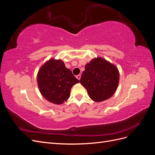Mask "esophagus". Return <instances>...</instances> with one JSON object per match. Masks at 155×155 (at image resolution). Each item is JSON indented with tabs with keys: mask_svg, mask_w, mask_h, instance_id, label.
<instances>
[{
	"mask_svg": "<svg viewBox=\"0 0 155 155\" xmlns=\"http://www.w3.org/2000/svg\"><path fill=\"white\" fill-rule=\"evenodd\" d=\"M76 78H77L78 79H79V80H80V79H81V75H80V74L78 75V76H76Z\"/></svg>",
	"mask_w": 155,
	"mask_h": 155,
	"instance_id": "esophagus-1",
	"label": "esophagus"
}]
</instances>
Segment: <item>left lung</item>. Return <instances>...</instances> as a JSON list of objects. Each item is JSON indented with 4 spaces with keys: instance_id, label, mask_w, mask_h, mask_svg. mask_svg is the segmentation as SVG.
Here are the masks:
<instances>
[{
    "instance_id": "obj_1",
    "label": "left lung",
    "mask_w": 155,
    "mask_h": 155,
    "mask_svg": "<svg viewBox=\"0 0 155 155\" xmlns=\"http://www.w3.org/2000/svg\"><path fill=\"white\" fill-rule=\"evenodd\" d=\"M119 79L118 68L104 58L97 57L85 65L80 83L87 89L91 99L101 102L113 96Z\"/></svg>"
}]
</instances>
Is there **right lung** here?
Returning a JSON list of instances; mask_svg holds the SVG:
<instances>
[{
	"label": "right lung",
	"instance_id": "1",
	"mask_svg": "<svg viewBox=\"0 0 155 155\" xmlns=\"http://www.w3.org/2000/svg\"><path fill=\"white\" fill-rule=\"evenodd\" d=\"M39 91L46 100L60 105L67 101L70 90L79 82L61 59H50L40 68L37 76Z\"/></svg>",
	"mask_w": 155,
	"mask_h": 155
}]
</instances>
